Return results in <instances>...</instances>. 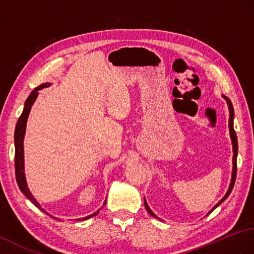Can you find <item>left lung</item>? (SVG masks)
<instances>
[{
	"label": "left lung",
	"instance_id": "8db88e82",
	"mask_svg": "<svg viewBox=\"0 0 254 254\" xmlns=\"http://www.w3.org/2000/svg\"><path fill=\"white\" fill-rule=\"evenodd\" d=\"M224 98L226 99L227 105H228V108H229V121H228V127H229V133H231L232 143H233V150H234V157H233V164H234V167H233V175H232V182H231V185H229V188H228V190H227L226 194H225V196H224V198L221 200V201H219V203L215 204V207H214L213 209H212V210L209 212V213H211V212L213 211L216 207H219V205L224 201V200H225V199L229 196V193L232 192L233 188H234V185H235L236 175H237V154H238V141H237V135H236V132H235V129H234V108H233L232 102H231V100H229V98H227V97H225V96H224ZM144 204H145V208H146V210L148 211V213H149L150 215L154 216V217H156V219H158V217L154 214V212H152V211L149 209L148 204H147V202L145 201V200H144Z\"/></svg>",
	"mask_w": 254,
	"mask_h": 254
}]
</instances>
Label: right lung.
<instances>
[{
    "mask_svg": "<svg viewBox=\"0 0 254 254\" xmlns=\"http://www.w3.org/2000/svg\"><path fill=\"white\" fill-rule=\"evenodd\" d=\"M49 85H50L49 83L41 84L38 87H35L34 90L30 93V95H29V97L27 98L26 103H25V108H23L22 114L20 115L18 121H17L16 128H15V136H14V138H15V174H16L17 184H18V186H19V190L23 193H25V196L29 200H31V202L35 205V207L39 208L40 210H42L43 212H45V211L40 207V204L38 203L37 200L33 198V196L30 193V190H28V186H27L25 172H23V136H25V132H26V125H27L28 116H29V113H30L31 106L33 105L35 98H37V96H38V91L41 90V88L46 87ZM105 204H106V201H105L104 205ZM98 212H99V210L96 211L95 213H93V214L88 215L86 217H83V219H80V220L83 221V220L90 219V217L95 216L96 214H98ZM45 213L47 214V212H45Z\"/></svg>",
    "mask_w": 254,
    "mask_h": 254,
    "instance_id": "add662e5",
    "label": "right lung"
}]
</instances>
